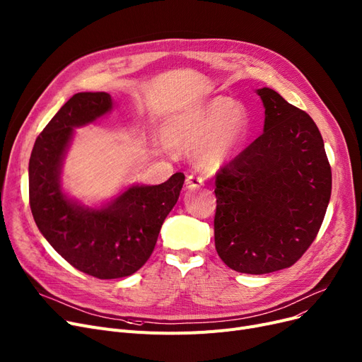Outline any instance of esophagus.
I'll return each instance as SVG.
<instances>
[{"mask_svg":"<svg viewBox=\"0 0 362 362\" xmlns=\"http://www.w3.org/2000/svg\"><path fill=\"white\" fill-rule=\"evenodd\" d=\"M186 186L187 189H198V187L204 186V179L198 175H189L186 177Z\"/></svg>","mask_w":362,"mask_h":362,"instance_id":"esophagus-1","label":"esophagus"}]
</instances>
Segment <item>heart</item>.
Masks as SVG:
<instances>
[{
  "mask_svg": "<svg viewBox=\"0 0 362 362\" xmlns=\"http://www.w3.org/2000/svg\"><path fill=\"white\" fill-rule=\"evenodd\" d=\"M248 132V114L228 98H216L168 125L177 144L197 146L194 156L202 168H218L238 151Z\"/></svg>",
  "mask_w": 362,
  "mask_h": 362,
  "instance_id": "obj_1",
  "label": "heart"
}]
</instances>
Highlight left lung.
<instances>
[{"instance_id":"obj_1","label":"left lung","mask_w":362,"mask_h":362,"mask_svg":"<svg viewBox=\"0 0 362 362\" xmlns=\"http://www.w3.org/2000/svg\"><path fill=\"white\" fill-rule=\"evenodd\" d=\"M263 133L216 175L214 244L230 269L290 268L317 238L332 195V167L317 124L268 87Z\"/></svg>"}]
</instances>
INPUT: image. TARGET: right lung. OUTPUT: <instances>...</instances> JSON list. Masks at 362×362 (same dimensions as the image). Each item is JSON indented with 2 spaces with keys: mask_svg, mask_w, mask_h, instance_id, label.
<instances>
[{
  "mask_svg": "<svg viewBox=\"0 0 362 362\" xmlns=\"http://www.w3.org/2000/svg\"><path fill=\"white\" fill-rule=\"evenodd\" d=\"M112 109L105 91L76 93L35 140L29 160V206L44 238L75 269L99 279L129 276L151 257L185 182L176 173L155 186H132L102 209L68 199L60 168L75 127Z\"/></svg>",
  "mask_w": 362,
  "mask_h": 362,
  "instance_id": "right-lung-1",
  "label": "right lung"
}]
</instances>
